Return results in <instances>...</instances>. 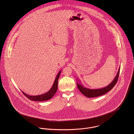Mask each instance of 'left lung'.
I'll list each match as a JSON object with an SVG mask.
<instances>
[{
  "label": "left lung",
  "instance_id": "8db88e82",
  "mask_svg": "<svg viewBox=\"0 0 134 134\" xmlns=\"http://www.w3.org/2000/svg\"><path fill=\"white\" fill-rule=\"evenodd\" d=\"M120 70V67L119 69L118 73L115 77L114 80L110 84H109L108 86L104 88L97 89H91L85 87L83 85H81V83H80V82H79V83L77 82V87L79 90L81 92V93L87 97H94L104 95L107 93L108 92H109V91H110L115 86L119 78Z\"/></svg>",
  "mask_w": 134,
  "mask_h": 134
}]
</instances>
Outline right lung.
Wrapping results in <instances>:
<instances>
[{
  "label": "right lung",
  "mask_w": 134,
  "mask_h": 134,
  "mask_svg": "<svg viewBox=\"0 0 134 134\" xmlns=\"http://www.w3.org/2000/svg\"><path fill=\"white\" fill-rule=\"evenodd\" d=\"M61 72V70L58 73L57 76L55 79V81L54 82V84L52 86L51 89L48 92H47L46 93H45L44 94L38 95V96H29L28 94H26L23 91H21L23 92V93L25 96H26L28 98L30 99L31 100L40 102V101H45V100H49L53 97V96L56 94V93L57 91L58 81V79H59V76H60Z\"/></svg>",
  "instance_id": "add662e5"
}]
</instances>
